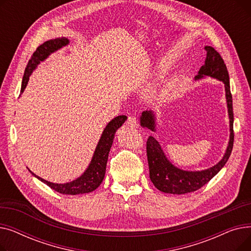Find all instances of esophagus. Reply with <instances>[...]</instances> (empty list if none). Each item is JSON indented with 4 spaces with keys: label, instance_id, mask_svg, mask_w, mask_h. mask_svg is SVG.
<instances>
[{
    "label": "esophagus",
    "instance_id": "1",
    "mask_svg": "<svg viewBox=\"0 0 251 251\" xmlns=\"http://www.w3.org/2000/svg\"><path fill=\"white\" fill-rule=\"evenodd\" d=\"M127 125L128 126H130V127H132V128H137L138 127V121H137V119H136V117H134V116H130V117H128V119H127Z\"/></svg>",
    "mask_w": 251,
    "mask_h": 251
}]
</instances>
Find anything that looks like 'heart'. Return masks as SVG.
<instances>
[{
  "label": "heart",
  "mask_w": 251,
  "mask_h": 251,
  "mask_svg": "<svg viewBox=\"0 0 251 251\" xmlns=\"http://www.w3.org/2000/svg\"><path fill=\"white\" fill-rule=\"evenodd\" d=\"M147 96L148 97H152L153 96V94H154V88H152V87H149L148 89H147Z\"/></svg>",
  "instance_id": "1"
}]
</instances>
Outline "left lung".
I'll use <instances>...</instances> for the list:
<instances>
[{"label": "left lung", "instance_id": "left-lung-1", "mask_svg": "<svg viewBox=\"0 0 251 251\" xmlns=\"http://www.w3.org/2000/svg\"><path fill=\"white\" fill-rule=\"evenodd\" d=\"M204 50H206V58L203 66H201V68L199 71V75L195 77V79L202 78L203 76H210L219 79V80L223 81L224 84H225L231 132L229 146L222 161H220L216 166L207 170L190 172V171H183L178 169L171 164L166 157L159 142L155 140L153 136H150L147 141V155L150 168V178L153 183V185L160 191L165 193L185 194L199 190L220 172V170L225 166L232 152L234 143V114L229 73L223 58L213 47L206 46ZM140 123L141 126L154 131L155 126L153 112H143L140 117Z\"/></svg>", "mask_w": 251, "mask_h": 251}]
</instances>
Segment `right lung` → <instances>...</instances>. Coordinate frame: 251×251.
Segmentation results:
<instances>
[{
  "label": "right lung",
  "instance_id": "1",
  "mask_svg": "<svg viewBox=\"0 0 251 251\" xmlns=\"http://www.w3.org/2000/svg\"><path fill=\"white\" fill-rule=\"evenodd\" d=\"M68 43L69 41L66 37H59L55 39H50V41H48L43 45L37 47L36 50L32 54L30 60L27 63V66H26L25 68L20 92H23V90L25 89L26 84L28 82L29 76L32 73V71L36 68V66L42 61H44L50 54V52L59 50L60 48L66 45H68ZM126 119L127 117L124 115L118 116L114 118L113 120L107 125V127L104 128L88 168L82 174V176L77 178L76 180L69 183H65V184H57V183L49 182L41 177L34 175L33 173L32 175H34L38 180H41L42 182L47 184V185L51 189H54L55 191L62 194L76 195V194L88 193L96 190L100 185V183L104 178L108 156L113 144L116 131L118 128H120L124 124Z\"/></svg>",
  "mask_w": 251,
  "mask_h": 251
}]
</instances>
